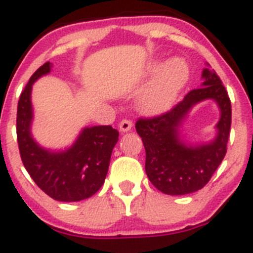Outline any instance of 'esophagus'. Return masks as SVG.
<instances>
[{
    "label": "esophagus",
    "instance_id": "esophagus-1",
    "mask_svg": "<svg viewBox=\"0 0 253 253\" xmlns=\"http://www.w3.org/2000/svg\"><path fill=\"white\" fill-rule=\"evenodd\" d=\"M119 129L122 133H126V131H129L131 129V122L130 120H122V122L119 123Z\"/></svg>",
    "mask_w": 253,
    "mask_h": 253
}]
</instances>
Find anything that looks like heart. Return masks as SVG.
I'll return each mask as SVG.
<instances>
[{
    "instance_id": "1",
    "label": "heart",
    "mask_w": 253,
    "mask_h": 253,
    "mask_svg": "<svg viewBox=\"0 0 253 253\" xmlns=\"http://www.w3.org/2000/svg\"><path fill=\"white\" fill-rule=\"evenodd\" d=\"M147 73L156 77L138 97V109L148 116L167 113L189 81V66L180 58H173L165 64L153 62L148 66Z\"/></svg>"
}]
</instances>
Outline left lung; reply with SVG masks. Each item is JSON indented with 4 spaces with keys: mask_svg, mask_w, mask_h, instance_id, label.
I'll list each match as a JSON object with an SVG mask.
<instances>
[{
    "mask_svg": "<svg viewBox=\"0 0 253 253\" xmlns=\"http://www.w3.org/2000/svg\"><path fill=\"white\" fill-rule=\"evenodd\" d=\"M202 78V84L171 111L153 119H139L135 124L146 148L147 176L156 189L167 195H186L203 189L227 153L231 100L208 63ZM205 99H213L219 109L216 135L208 142H193L187 139L184 123L193 106Z\"/></svg>",
    "mask_w": 253,
    "mask_h": 253,
    "instance_id": "8db88e82",
    "label": "left lung"
}]
</instances>
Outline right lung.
Listing matches in <instances>:
<instances>
[{"mask_svg": "<svg viewBox=\"0 0 253 253\" xmlns=\"http://www.w3.org/2000/svg\"><path fill=\"white\" fill-rule=\"evenodd\" d=\"M50 71V62L44 63L20 95L16 119L20 156L29 175L46 195L58 202H81L97 193L104 184L119 131L111 125L84 126L66 148L40 146L31 131L34 120L31 91L33 84Z\"/></svg>", "mask_w": 253, "mask_h": 253, "instance_id": "obj_1", "label": "right lung"}]
</instances>
